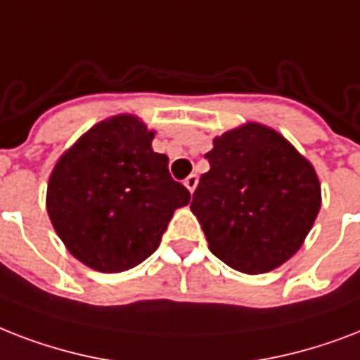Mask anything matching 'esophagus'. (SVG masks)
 I'll return each instance as SVG.
<instances>
[{"label": "esophagus", "instance_id": "obj_1", "mask_svg": "<svg viewBox=\"0 0 360 360\" xmlns=\"http://www.w3.org/2000/svg\"><path fill=\"white\" fill-rule=\"evenodd\" d=\"M197 184H199V178H197V174H189V176L184 180V186H186V188H188L191 193H193L195 188H197Z\"/></svg>", "mask_w": 360, "mask_h": 360}]
</instances>
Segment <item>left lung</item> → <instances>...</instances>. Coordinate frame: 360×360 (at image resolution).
<instances>
[{"mask_svg":"<svg viewBox=\"0 0 360 360\" xmlns=\"http://www.w3.org/2000/svg\"><path fill=\"white\" fill-rule=\"evenodd\" d=\"M210 171L191 212L210 252L231 269L263 274L293 257L321 208V184L304 155L269 125L246 122L214 139Z\"/></svg>","mask_w":360,"mask_h":360,"instance_id":"left-lung-1","label":"left lung"}]
</instances>
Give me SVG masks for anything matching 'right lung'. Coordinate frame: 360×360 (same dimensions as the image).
Segmentation results:
<instances>
[{
	"label": "right lung",
	"mask_w": 360,
	"mask_h": 360,
	"mask_svg": "<svg viewBox=\"0 0 360 360\" xmlns=\"http://www.w3.org/2000/svg\"><path fill=\"white\" fill-rule=\"evenodd\" d=\"M155 131L135 114L88 129L52 169L46 212L69 253L97 272H124L158 250L191 195L152 150Z\"/></svg>",
	"instance_id": "1"
}]
</instances>
